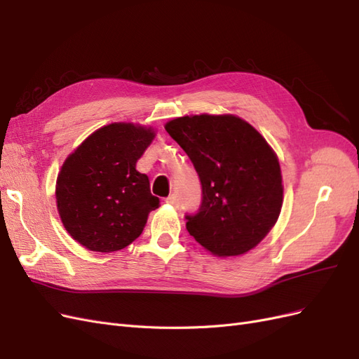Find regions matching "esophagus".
I'll use <instances>...</instances> for the list:
<instances>
[{
  "label": "esophagus",
  "instance_id": "1",
  "mask_svg": "<svg viewBox=\"0 0 359 359\" xmlns=\"http://www.w3.org/2000/svg\"><path fill=\"white\" fill-rule=\"evenodd\" d=\"M166 202H168L169 205H172V206H177V208L180 206V201H178V198L175 196V194H172V196H169V198L166 199Z\"/></svg>",
  "mask_w": 359,
  "mask_h": 359
}]
</instances>
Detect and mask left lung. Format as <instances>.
<instances>
[{
    "label": "left lung",
    "mask_w": 359,
    "mask_h": 359,
    "mask_svg": "<svg viewBox=\"0 0 359 359\" xmlns=\"http://www.w3.org/2000/svg\"><path fill=\"white\" fill-rule=\"evenodd\" d=\"M166 132L186 151L202 184V203L186 215L187 231L214 256H240L276 224L283 205L277 154L235 115H186Z\"/></svg>",
    "instance_id": "obj_1"
}]
</instances>
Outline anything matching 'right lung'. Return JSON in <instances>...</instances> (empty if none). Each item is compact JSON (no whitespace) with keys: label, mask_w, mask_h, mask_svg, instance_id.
I'll return each instance as SVG.
<instances>
[{"label":"right lung","mask_w":359,"mask_h":359,"mask_svg":"<svg viewBox=\"0 0 359 359\" xmlns=\"http://www.w3.org/2000/svg\"><path fill=\"white\" fill-rule=\"evenodd\" d=\"M154 137L153 127L112 123L95 130L62 163L57 208L74 241L91 252L111 253L142 233L160 201L136 163Z\"/></svg>","instance_id":"right-lung-1"}]
</instances>
